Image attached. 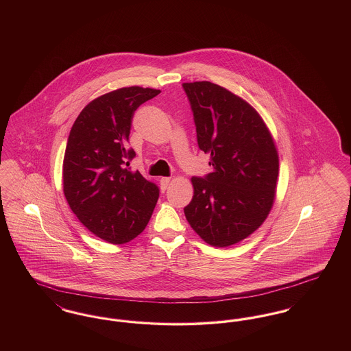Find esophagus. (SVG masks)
Here are the masks:
<instances>
[{
	"label": "esophagus",
	"mask_w": 351,
	"mask_h": 351,
	"mask_svg": "<svg viewBox=\"0 0 351 351\" xmlns=\"http://www.w3.org/2000/svg\"><path fill=\"white\" fill-rule=\"evenodd\" d=\"M169 183H171V178H162L160 179V188H162L163 192L167 189Z\"/></svg>",
	"instance_id": "esophagus-1"
}]
</instances>
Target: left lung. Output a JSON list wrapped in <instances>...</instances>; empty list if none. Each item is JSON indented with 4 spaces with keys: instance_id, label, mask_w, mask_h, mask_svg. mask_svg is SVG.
<instances>
[{
    "instance_id": "left-lung-1",
    "label": "left lung",
    "mask_w": 351,
    "mask_h": 351,
    "mask_svg": "<svg viewBox=\"0 0 351 351\" xmlns=\"http://www.w3.org/2000/svg\"><path fill=\"white\" fill-rule=\"evenodd\" d=\"M199 149L210 155L213 172L192 178L193 197L184 208L189 225L216 247L254 233L275 199L279 156L258 112L210 82L184 83Z\"/></svg>"
}]
</instances>
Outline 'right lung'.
Listing matches in <instances>:
<instances>
[{"mask_svg":"<svg viewBox=\"0 0 351 351\" xmlns=\"http://www.w3.org/2000/svg\"><path fill=\"white\" fill-rule=\"evenodd\" d=\"M160 93L128 86L90 101L76 118L63 160V191L84 226L101 239L121 245L142 233L159 188L129 165L134 112Z\"/></svg>","mask_w":351,"mask_h":351,"instance_id":"right-lung-1","label":"right lung"}]
</instances>
